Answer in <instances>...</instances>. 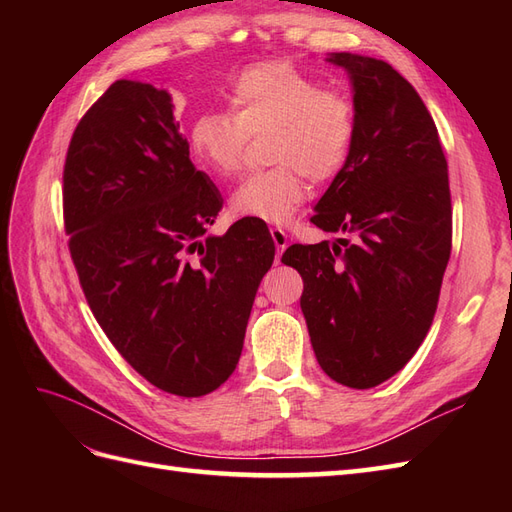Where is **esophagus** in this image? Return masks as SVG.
Returning <instances> with one entry per match:
<instances>
[{
	"instance_id": "obj_1",
	"label": "esophagus",
	"mask_w": 512,
	"mask_h": 512,
	"mask_svg": "<svg viewBox=\"0 0 512 512\" xmlns=\"http://www.w3.org/2000/svg\"><path fill=\"white\" fill-rule=\"evenodd\" d=\"M271 237H273L275 250H277L275 262H280V258H282L284 250H286V245H288V235H286V232H284L282 228H271Z\"/></svg>"
}]
</instances>
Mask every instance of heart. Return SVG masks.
Instances as JSON below:
<instances>
[{
  "mask_svg": "<svg viewBox=\"0 0 512 512\" xmlns=\"http://www.w3.org/2000/svg\"><path fill=\"white\" fill-rule=\"evenodd\" d=\"M226 111L200 113L190 128L196 160L218 177L241 166L247 136L271 132L269 162L275 166L247 175L230 196L235 218L288 222L305 200V175L335 177L346 164L356 134L352 102L288 61L245 68L228 87Z\"/></svg>",
  "mask_w": 512,
  "mask_h": 512,
  "instance_id": "b5f03b06",
  "label": "heart"
}]
</instances>
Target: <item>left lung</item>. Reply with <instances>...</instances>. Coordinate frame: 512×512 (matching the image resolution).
I'll return each instance as SVG.
<instances>
[{
    "label": "left lung",
    "mask_w": 512,
    "mask_h": 512,
    "mask_svg": "<svg viewBox=\"0 0 512 512\" xmlns=\"http://www.w3.org/2000/svg\"><path fill=\"white\" fill-rule=\"evenodd\" d=\"M352 85L350 156L312 222L352 237L290 245L301 312L324 374L371 389L404 367L431 327L451 258L448 166L427 106L382 59L329 53Z\"/></svg>",
    "instance_id": "left-lung-1"
}]
</instances>
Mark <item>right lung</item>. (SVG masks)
<instances>
[{"instance_id": "1", "label": "right lung", "mask_w": 512, "mask_h": 512, "mask_svg": "<svg viewBox=\"0 0 512 512\" xmlns=\"http://www.w3.org/2000/svg\"><path fill=\"white\" fill-rule=\"evenodd\" d=\"M166 89L115 81L76 126L64 222L85 299L111 344L153 386L203 397L235 371L258 284L275 258L262 220L224 235Z\"/></svg>"}]
</instances>
